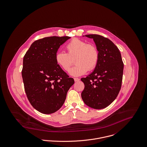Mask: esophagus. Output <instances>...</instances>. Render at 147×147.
<instances>
[{
	"mask_svg": "<svg viewBox=\"0 0 147 147\" xmlns=\"http://www.w3.org/2000/svg\"><path fill=\"white\" fill-rule=\"evenodd\" d=\"M74 81L75 82L79 81L80 80V79L78 78H74Z\"/></svg>",
	"mask_w": 147,
	"mask_h": 147,
	"instance_id": "34e87169",
	"label": "esophagus"
}]
</instances>
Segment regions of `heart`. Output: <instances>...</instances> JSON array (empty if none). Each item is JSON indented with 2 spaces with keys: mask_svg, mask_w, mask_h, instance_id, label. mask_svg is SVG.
Wrapping results in <instances>:
<instances>
[{
  "mask_svg": "<svg viewBox=\"0 0 147 147\" xmlns=\"http://www.w3.org/2000/svg\"><path fill=\"white\" fill-rule=\"evenodd\" d=\"M67 52L59 51L55 56L56 63L66 71H68L73 63L69 73L73 76H80L95 68L99 60V51L94 43H87L86 41L74 38L66 46Z\"/></svg>",
  "mask_w": 147,
  "mask_h": 147,
  "instance_id": "obj_1",
  "label": "heart"
}]
</instances>
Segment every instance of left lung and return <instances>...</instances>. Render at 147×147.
<instances>
[{"label":"left lung","instance_id":"8db88e82","mask_svg":"<svg viewBox=\"0 0 147 147\" xmlns=\"http://www.w3.org/2000/svg\"><path fill=\"white\" fill-rule=\"evenodd\" d=\"M99 51V60L94 70L81 78L84 88L82 98L86 105L95 109L109 105L121 90L123 63L119 50L109 39L97 34H88Z\"/></svg>","mask_w":147,"mask_h":147}]
</instances>
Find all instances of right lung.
Returning a JSON list of instances; mask_svg holds the SVG:
<instances>
[{"mask_svg":"<svg viewBox=\"0 0 147 147\" xmlns=\"http://www.w3.org/2000/svg\"><path fill=\"white\" fill-rule=\"evenodd\" d=\"M69 36H50L35 40L23 59L22 77L29 102L43 114L56 112L64 104L74 79L61 68L55 56Z\"/></svg>","mask_w":147,"mask_h":147,"instance_id":"obj_1","label":"right lung"}]
</instances>
